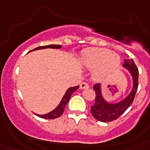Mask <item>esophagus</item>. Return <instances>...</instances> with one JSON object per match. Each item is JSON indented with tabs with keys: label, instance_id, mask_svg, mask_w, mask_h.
Segmentation results:
<instances>
[{
	"label": "esophagus",
	"instance_id": "obj_1",
	"mask_svg": "<svg viewBox=\"0 0 150 150\" xmlns=\"http://www.w3.org/2000/svg\"><path fill=\"white\" fill-rule=\"evenodd\" d=\"M87 88H89V84L86 83V82H82V83L80 84V89H87Z\"/></svg>",
	"mask_w": 150,
	"mask_h": 150
}]
</instances>
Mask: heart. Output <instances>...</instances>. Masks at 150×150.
<instances>
[{"instance_id":"heart-1","label":"heart","mask_w":150,"mask_h":150,"mask_svg":"<svg viewBox=\"0 0 150 150\" xmlns=\"http://www.w3.org/2000/svg\"><path fill=\"white\" fill-rule=\"evenodd\" d=\"M80 63L88 68H94L93 77L100 79L107 72L117 68L121 63L118 54L107 48H89L82 52Z\"/></svg>"}]
</instances>
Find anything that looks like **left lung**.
Listing matches in <instances>:
<instances>
[{"mask_svg": "<svg viewBox=\"0 0 150 150\" xmlns=\"http://www.w3.org/2000/svg\"><path fill=\"white\" fill-rule=\"evenodd\" d=\"M123 68L130 73L132 79V88L128 96L121 101L117 103L108 102L103 96L101 84L94 85L96 100L94 105L91 107V113L97 121L108 122L116 120L132 103L139 86V70L132 59H125Z\"/></svg>", "mask_w": 150, "mask_h": 150, "instance_id": "1", "label": "left lung"}]
</instances>
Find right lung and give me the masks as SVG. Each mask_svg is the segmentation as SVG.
Listing matches in <instances>:
<instances>
[{"label":"right lung","mask_w":150,"mask_h":150,"mask_svg":"<svg viewBox=\"0 0 150 150\" xmlns=\"http://www.w3.org/2000/svg\"><path fill=\"white\" fill-rule=\"evenodd\" d=\"M47 48H52V49H60L61 48V45H55V44H50V45L48 46H43V47H39L35 48L34 50H42V49H47ZM32 50V51H33ZM79 86H74V87H70L68 88L67 90H66L65 93L64 95V96L61 99V102L57 105V107L54 109L53 110L50 111L47 114H37L36 113L34 114H36V116L40 117L41 118H44V119H54L57 118V117H59L61 116V114H63L64 110V108H65L66 104L68 103L69 100L71 98V96L72 95V93L75 91H76L78 89H79Z\"/></svg>","instance_id":"obj_1"}]
</instances>
